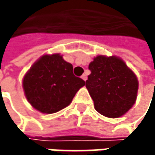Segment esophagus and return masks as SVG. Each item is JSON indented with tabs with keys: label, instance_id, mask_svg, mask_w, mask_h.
<instances>
[{
	"label": "esophagus",
	"instance_id": "esophagus-1",
	"mask_svg": "<svg viewBox=\"0 0 155 155\" xmlns=\"http://www.w3.org/2000/svg\"><path fill=\"white\" fill-rule=\"evenodd\" d=\"M81 79H82L83 81H86V80H87V75H86V74H83V75L81 76Z\"/></svg>",
	"mask_w": 155,
	"mask_h": 155
}]
</instances>
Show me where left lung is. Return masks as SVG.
<instances>
[{
    "instance_id": "left-lung-1",
    "label": "left lung",
    "mask_w": 155,
    "mask_h": 155,
    "mask_svg": "<svg viewBox=\"0 0 155 155\" xmlns=\"http://www.w3.org/2000/svg\"><path fill=\"white\" fill-rule=\"evenodd\" d=\"M89 69L86 88L95 109L110 118L125 115L137 98L139 83L135 73L116 55H97Z\"/></svg>"
}]
</instances>
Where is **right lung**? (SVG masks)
<instances>
[{
    "label": "right lung",
    "instance_id": "1",
    "mask_svg": "<svg viewBox=\"0 0 155 155\" xmlns=\"http://www.w3.org/2000/svg\"><path fill=\"white\" fill-rule=\"evenodd\" d=\"M84 85L82 79L74 76L72 64L64 60L59 53L39 57L22 80L27 101L45 114L66 108Z\"/></svg>",
    "mask_w": 155,
    "mask_h": 155
}]
</instances>
